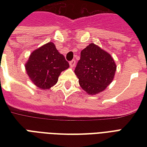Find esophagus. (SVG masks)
Here are the masks:
<instances>
[{
    "mask_svg": "<svg viewBox=\"0 0 147 147\" xmlns=\"http://www.w3.org/2000/svg\"><path fill=\"white\" fill-rule=\"evenodd\" d=\"M69 64H70V66L71 67H75V65H76V61H75V60H72V61H71L70 63H69Z\"/></svg>",
    "mask_w": 147,
    "mask_h": 147,
    "instance_id": "obj_1",
    "label": "esophagus"
}]
</instances>
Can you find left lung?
<instances>
[{"label": "left lung", "instance_id": "left-lung-1", "mask_svg": "<svg viewBox=\"0 0 147 147\" xmlns=\"http://www.w3.org/2000/svg\"><path fill=\"white\" fill-rule=\"evenodd\" d=\"M117 70L114 60L94 43L81 51L75 68L80 86L89 94L102 92L113 80Z\"/></svg>", "mask_w": 147, "mask_h": 147}]
</instances>
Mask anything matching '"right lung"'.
<instances>
[{"label":"right lung","instance_id":"obj_1","mask_svg":"<svg viewBox=\"0 0 147 147\" xmlns=\"http://www.w3.org/2000/svg\"><path fill=\"white\" fill-rule=\"evenodd\" d=\"M25 67L31 81L38 88L47 90L57 83L61 71L68 68L69 64L54 44L48 42L30 54Z\"/></svg>","mask_w":147,"mask_h":147}]
</instances>
